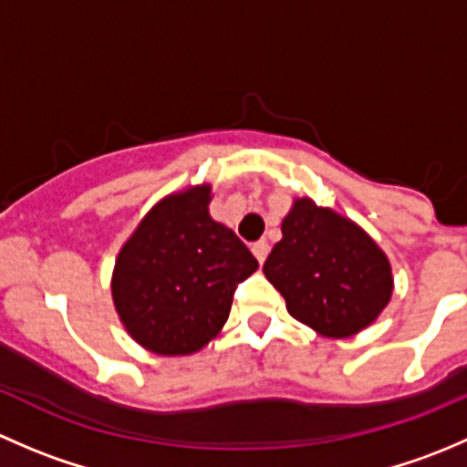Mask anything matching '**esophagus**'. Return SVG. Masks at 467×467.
Wrapping results in <instances>:
<instances>
[{
    "mask_svg": "<svg viewBox=\"0 0 467 467\" xmlns=\"http://www.w3.org/2000/svg\"><path fill=\"white\" fill-rule=\"evenodd\" d=\"M253 255L257 257V262L260 264H264V260H266V255H268V244L266 242H255L253 244Z\"/></svg>",
    "mask_w": 467,
    "mask_h": 467,
    "instance_id": "34e87169",
    "label": "esophagus"
}]
</instances>
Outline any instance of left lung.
Here are the masks:
<instances>
[{
  "label": "left lung",
  "instance_id": "obj_1",
  "mask_svg": "<svg viewBox=\"0 0 467 467\" xmlns=\"http://www.w3.org/2000/svg\"><path fill=\"white\" fill-rule=\"evenodd\" d=\"M262 271L286 312L329 338L370 327L393 296V268L378 242L309 196L294 199Z\"/></svg>",
  "mask_w": 467,
  "mask_h": 467
}]
</instances>
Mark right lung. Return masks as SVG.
I'll return each instance as SVG.
<instances>
[{
	"label": "right lung",
	"instance_id": "add662e5",
	"mask_svg": "<svg viewBox=\"0 0 467 467\" xmlns=\"http://www.w3.org/2000/svg\"><path fill=\"white\" fill-rule=\"evenodd\" d=\"M212 187H185L150 207L112 268V303L135 343L185 357L219 337L237 282L257 271L242 239L210 216Z\"/></svg>",
	"mask_w": 467,
	"mask_h": 467
}]
</instances>
